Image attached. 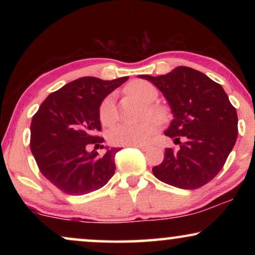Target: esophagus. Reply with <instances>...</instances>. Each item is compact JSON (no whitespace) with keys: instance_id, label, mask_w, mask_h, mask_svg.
Masks as SVG:
<instances>
[{"instance_id":"obj_1","label":"esophagus","mask_w":255,"mask_h":255,"mask_svg":"<svg viewBox=\"0 0 255 255\" xmlns=\"http://www.w3.org/2000/svg\"><path fill=\"white\" fill-rule=\"evenodd\" d=\"M133 147H137V148H139V149H141V151L146 152V151H148L149 148H151V146L144 144V145H135V146H133Z\"/></svg>"}]
</instances>
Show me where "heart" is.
I'll use <instances>...</instances> for the list:
<instances>
[{
	"label": "heart",
	"instance_id": "heart-1",
	"mask_svg": "<svg viewBox=\"0 0 255 255\" xmlns=\"http://www.w3.org/2000/svg\"><path fill=\"white\" fill-rule=\"evenodd\" d=\"M128 95L140 100L141 102L151 103L156 99L158 92L155 87L142 80H135L125 87ZM149 111L155 115L161 122L167 121L168 110L162 106H149ZM116 109L113 99L107 97L102 101L99 108V120L104 127H109L116 121ZM160 122L155 117L146 118L139 123H123L114 127L108 133L110 144L115 146H135L144 145L149 141L153 135L159 130Z\"/></svg>",
	"mask_w": 255,
	"mask_h": 255
}]
</instances>
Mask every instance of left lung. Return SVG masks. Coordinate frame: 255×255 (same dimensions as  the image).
Wrapping results in <instances>:
<instances>
[{
	"instance_id": "left-lung-1",
	"label": "left lung",
	"mask_w": 255,
	"mask_h": 255,
	"mask_svg": "<svg viewBox=\"0 0 255 255\" xmlns=\"http://www.w3.org/2000/svg\"><path fill=\"white\" fill-rule=\"evenodd\" d=\"M139 78L151 81L168 101L174 120L165 134L180 145L177 151L165 149L153 174L181 189L203 187L221 172L236 144V108L219 83L194 68L180 66L166 75Z\"/></svg>"
}]
</instances>
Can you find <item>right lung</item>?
Here are the masks:
<instances>
[{"label":"right lung","instance_id":"right-lung-1","mask_svg":"<svg viewBox=\"0 0 255 255\" xmlns=\"http://www.w3.org/2000/svg\"><path fill=\"white\" fill-rule=\"evenodd\" d=\"M128 76L111 81L85 76L50 94L33 115L30 148L40 173L62 193L85 195L106 186L116 169L115 154L103 155L89 146L104 141L99 108L107 95L123 85ZM101 147H104L102 145Z\"/></svg>","mask_w":255,"mask_h":255}]
</instances>
